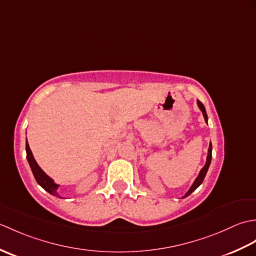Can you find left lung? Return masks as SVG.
<instances>
[{
  "label": "left lung",
  "instance_id": "1",
  "mask_svg": "<svg viewBox=\"0 0 256 256\" xmlns=\"http://www.w3.org/2000/svg\"><path fill=\"white\" fill-rule=\"evenodd\" d=\"M197 104H198V106H199V108H200V111L202 112V116H204V118L206 123L208 124V116H206L204 106L202 103H201L199 100H197ZM211 158H212V145H211V143H210V144H209V148H208V155H206V160L204 166L202 168H201V170L199 172V175L197 176V178L194 179V184H192V187H190V188L188 189V192H187L186 194H184V196H182V198L188 197V196H189L190 194L194 192V190L197 189L201 184H202L204 179V177H206V172H208V170H209V166H210V162H211Z\"/></svg>",
  "mask_w": 256,
  "mask_h": 256
}]
</instances>
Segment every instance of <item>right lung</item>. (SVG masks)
Returning a JSON list of instances; mask_svg holds the SVG:
<instances>
[{
    "instance_id": "1",
    "label": "right lung",
    "mask_w": 256,
    "mask_h": 256,
    "mask_svg": "<svg viewBox=\"0 0 256 256\" xmlns=\"http://www.w3.org/2000/svg\"><path fill=\"white\" fill-rule=\"evenodd\" d=\"M26 158L30 164L32 175H34L38 184H40L42 188H44L47 192H50L52 196H56V197H58V198H62V196L59 194L57 192L60 184H56L52 178L48 176L47 174L42 170L40 166H38L37 162L34 158V156H32V153L30 148V145H28V143H27V140H26Z\"/></svg>"
}]
</instances>
